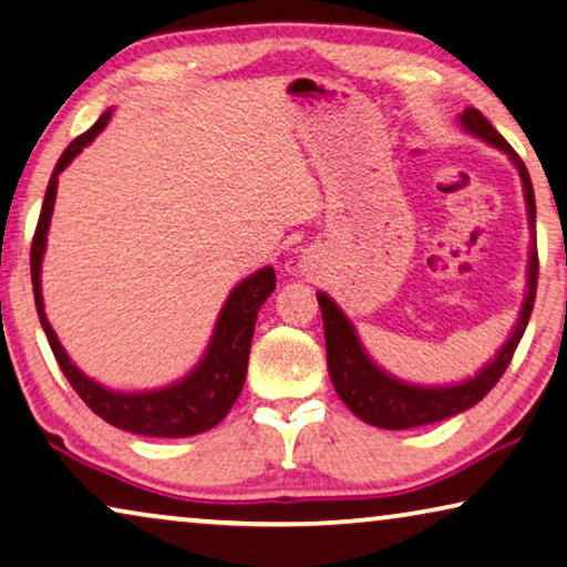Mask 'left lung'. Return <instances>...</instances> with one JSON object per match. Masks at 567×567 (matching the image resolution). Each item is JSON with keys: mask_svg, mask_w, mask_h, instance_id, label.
I'll use <instances>...</instances> for the list:
<instances>
[{"mask_svg": "<svg viewBox=\"0 0 567 567\" xmlns=\"http://www.w3.org/2000/svg\"><path fill=\"white\" fill-rule=\"evenodd\" d=\"M461 126L466 132H471L473 137L484 140L492 147H499L504 155H509L514 167L519 171L522 188H525L529 229H535V190H532L529 173L517 152L512 150L509 142L494 130L492 122H488L478 109H466V112L461 114ZM537 272H539L537 247L532 244L529 269H527V295H525V302H522L519 320L517 326H514L509 341L502 346V351L496 353L494 361H488L476 377L451 386H417V384L400 382V379L386 374L384 369H379L374 361L369 359V353L364 351V346H361L357 336V328H353L351 320L343 316V310L338 308L326 292H318V306H320V312H323L328 374H331V382L336 386L338 396H341L346 408H349L359 420L384 430L420 427V425H430V422L447 420L458 415V412H466L494 390V384L499 382V377L504 374L506 367H509L514 351H517L522 336H525V328L532 316V306H535Z\"/></svg>", "mask_w": 567, "mask_h": 567, "instance_id": "obj_1", "label": "left lung"}]
</instances>
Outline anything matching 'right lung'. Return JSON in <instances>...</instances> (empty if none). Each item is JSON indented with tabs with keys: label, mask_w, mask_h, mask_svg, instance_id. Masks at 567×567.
I'll use <instances>...</instances> for the list:
<instances>
[{
	"label": "right lung",
	"mask_w": 567,
	"mask_h": 567,
	"mask_svg": "<svg viewBox=\"0 0 567 567\" xmlns=\"http://www.w3.org/2000/svg\"><path fill=\"white\" fill-rule=\"evenodd\" d=\"M112 112H104L99 122L75 137L71 145L58 159L53 175H50L45 200H42V210L38 218V229L32 236L30 249V272H32V292H35V308L42 331L48 336L50 349L55 353V361L65 374L68 382L83 402L96 412L101 420L109 425L126 430L134 435L147 437H190L206 430L216 427L218 422L226 417L231 404L239 396L244 379H247V364H249V349L251 336H255L257 312L265 306V300L272 295L277 277L272 267H261L259 272L249 275L234 287L229 298H226L221 312H218L214 336L198 367L183 377L181 382L163 390L152 392H114L106 390L104 384L89 379L83 371L68 359L65 349L58 341V336L48 323L45 306H42V287H40V267L42 255H45L48 241V226L50 216H53L55 206V190H58V175H61L71 159L79 152L96 140V134L104 130Z\"/></svg>",
	"instance_id": "obj_1"
}]
</instances>
